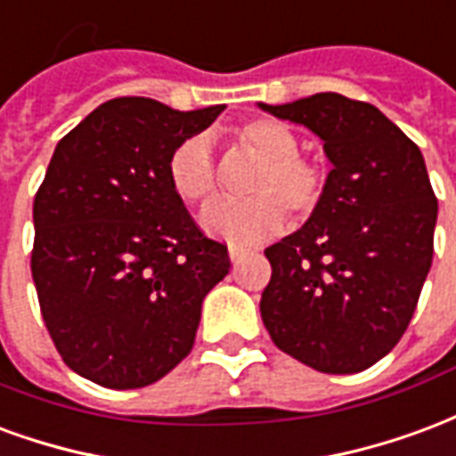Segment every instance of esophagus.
I'll return each mask as SVG.
<instances>
[{"label": "esophagus", "mask_w": 456, "mask_h": 456, "mask_svg": "<svg viewBox=\"0 0 456 456\" xmlns=\"http://www.w3.org/2000/svg\"><path fill=\"white\" fill-rule=\"evenodd\" d=\"M228 255H231L232 265H238L242 257H248V255H250V250H248V248H238V245H231V248H228Z\"/></svg>", "instance_id": "obj_1"}]
</instances>
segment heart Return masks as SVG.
<instances>
[{"label": "heart", "instance_id": "heart-1", "mask_svg": "<svg viewBox=\"0 0 456 456\" xmlns=\"http://www.w3.org/2000/svg\"><path fill=\"white\" fill-rule=\"evenodd\" d=\"M240 148L260 159L245 201H218L208 206L201 224L218 238L240 245L267 240L284 231L289 211L305 221L321 208L325 175L314 159L298 155V141L289 126L272 118H252L235 128ZM169 184L187 204H208L218 187L214 155L204 138H189L169 155Z\"/></svg>", "mask_w": 456, "mask_h": 456}]
</instances>
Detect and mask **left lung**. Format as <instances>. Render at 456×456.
Here are the masks:
<instances>
[{"instance_id":"obj_1","label":"left lung","mask_w":456,"mask_h":456,"mask_svg":"<svg viewBox=\"0 0 456 456\" xmlns=\"http://www.w3.org/2000/svg\"><path fill=\"white\" fill-rule=\"evenodd\" d=\"M260 109L314 131L333 162L321 208L265 250V328L318 371H364L396 347L433 265L437 199L423 152L377 106L335 92Z\"/></svg>"}]
</instances>
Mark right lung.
Returning a JSON list of instances; mask_svg holds the SVG:
<instances>
[{
    "mask_svg": "<svg viewBox=\"0 0 456 456\" xmlns=\"http://www.w3.org/2000/svg\"><path fill=\"white\" fill-rule=\"evenodd\" d=\"M224 109L121 96L53 152L33 199V284L62 362L99 387L141 388L177 367L231 269L167 177L169 155Z\"/></svg>",
    "mask_w": 456,
    "mask_h": 456,
    "instance_id": "obj_1",
    "label": "right lung"
}]
</instances>
